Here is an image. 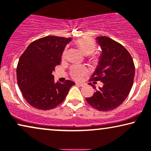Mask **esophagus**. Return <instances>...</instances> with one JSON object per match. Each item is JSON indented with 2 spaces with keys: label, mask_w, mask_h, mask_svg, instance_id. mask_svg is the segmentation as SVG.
<instances>
[{
  "label": "esophagus",
  "mask_w": 151,
  "mask_h": 151,
  "mask_svg": "<svg viewBox=\"0 0 151 151\" xmlns=\"http://www.w3.org/2000/svg\"><path fill=\"white\" fill-rule=\"evenodd\" d=\"M76 86H80V87H83V86H84L83 83H78V82L76 83Z\"/></svg>",
  "instance_id": "esophagus-1"
}]
</instances>
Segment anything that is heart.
Here are the masks:
<instances>
[{
    "label": "heart",
    "mask_w": 151,
    "mask_h": 151,
    "mask_svg": "<svg viewBox=\"0 0 151 151\" xmlns=\"http://www.w3.org/2000/svg\"><path fill=\"white\" fill-rule=\"evenodd\" d=\"M75 44L83 53L87 55V59L89 61L93 63H96L99 61L98 57L92 53L96 50V44L92 38L88 37H81L76 40ZM65 55L66 50H64L61 55V58L65 59ZM87 73L88 70L83 65H74L70 69V75L76 80H80Z\"/></svg>",
    "instance_id": "b5f03b06"
}]
</instances>
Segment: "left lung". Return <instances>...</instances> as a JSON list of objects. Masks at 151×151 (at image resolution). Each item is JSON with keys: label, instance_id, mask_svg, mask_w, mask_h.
<instances>
[{"label": "left lung", "instance_id": "left-lung-1", "mask_svg": "<svg viewBox=\"0 0 151 151\" xmlns=\"http://www.w3.org/2000/svg\"><path fill=\"white\" fill-rule=\"evenodd\" d=\"M102 54L96 70L89 80V85L96 92L86 100L100 111H111L119 107L130 92L135 76V65L128 50L118 42L106 36L96 38ZM104 83L96 89L92 81Z\"/></svg>", "mask_w": 151, "mask_h": 151}]
</instances>
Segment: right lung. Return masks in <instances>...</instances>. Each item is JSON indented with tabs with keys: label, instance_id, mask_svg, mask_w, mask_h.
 Here are the masks:
<instances>
[{
	"label": "right lung",
	"instance_id": "add662e5",
	"mask_svg": "<svg viewBox=\"0 0 151 151\" xmlns=\"http://www.w3.org/2000/svg\"><path fill=\"white\" fill-rule=\"evenodd\" d=\"M71 37L46 36L33 41L19 59L17 81L22 96L29 105L40 110L54 109L62 103L75 85L65 80L54 81L52 73L61 63L65 46Z\"/></svg>",
	"mask_w": 151,
	"mask_h": 151
}]
</instances>
